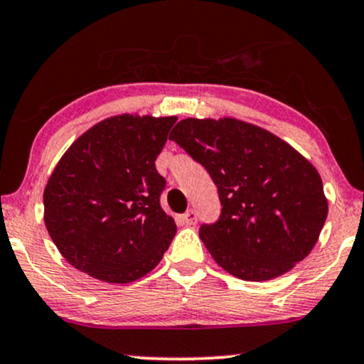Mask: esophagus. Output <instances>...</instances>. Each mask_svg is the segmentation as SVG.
Segmentation results:
<instances>
[{
	"mask_svg": "<svg viewBox=\"0 0 364 364\" xmlns=\"http://www.w3.org/2000/svg\"><path fill=\"white\" fill-rule=\"evenodd\" d=\"M182 220H183V224H187V225H196L197 224V212L193 209H188L186 214L182 215Z\"/></svg>",
	"mask_w": 364,
	"mask_h": 364,
	"instance_id": "1",
	"label": "esophagus"
}]
</instances>
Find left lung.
Returning a JSON list of instances; mask_svg holds the SVG:
<instances>
[{"instance_id": "8db88e82", "label": "left lung", "mask_w": 364, "mask_h": 364, "mask_svg": "<svg viewBox=\"0 0 364 364\" xmlns=\"http://www.w3.org/2000/svg\"><path fill=\"white\" fill-rule=\"evenodd\" d=\"M168 139L209 172L220 200L199 235L235 277L267 281L314 247L328 217L316 168L289 144L234 119L181 120Z\"/></svg>"}]
</instances>
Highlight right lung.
I'll list each match as a JSON object with an SVG mask.
<instances>
[{
    "label": "right lung",
    "mask_w": 364,
    "mask_h": 364,
    "mask_svg": "<svg viewBox=\"0 0 364 364\" xmlns=\"http://www.w3.org/2000/svg\"><path fill=\"white\" fill-rule=\"evenodd\" d=\"M177 117H112L73 141L43 193L58 251L95 279L127 284L160 262L177 225L160 207L155 168Z\"/></svg>",
    "instance_id": "add662e5"
}]
</instances>
